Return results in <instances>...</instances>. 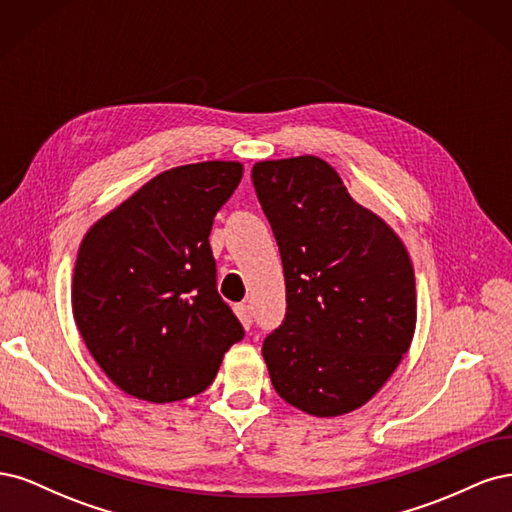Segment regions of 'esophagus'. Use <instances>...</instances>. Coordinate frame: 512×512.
Segmentation results:
<instances>
[{"label": "esophagus", "mask_w": 512, "mask_h": 512, "mask_svg": "<svg viewBox=\"0 0 512 512\" xmlns=\"http://www.w3.org/2000/svg\"><path fill=\"white\" fill-rule=\"evenodd\" d=\"M234 310H236V317L240 319V323H242L244 327H251V323H253L251 306L246 304V302H242V304H236V306H234Z\"/></svg>", "instance_id": "34e87169"}]
</instances>
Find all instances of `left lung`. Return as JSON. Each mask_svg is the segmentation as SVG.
I'll return each instance as SVG.
<instances>
[{"label": "left lung", "mask_w": 512, "mask_h": 512, "mask_svg": "<svg viewBox=\"0 0 512 512\" xmlns=\"http://www.w3.org/2000/svg\"><path fill=\"white\" fill-rule=\"evenodd\" d=\"M251 176L287 287L285 319L261 349L272 385L308 415H344L385 385L412 342L408 251L319 157L259 161Z\"/></svg>", "instance_id": "obj_1"}]
</instances>
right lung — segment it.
<instances>
[{"mask_svg":"<svg viewBox=\"0 0 512 512\" xmlns=\"http://www.w3.org/2000/svg\"><path fill=\"white\" fill-rule=\"evenodd\" d=\"M238 161L157 174L82 238L72 310L110 381L146 402L202 393L244 329L217 291L214 214L242 178Z\"/></svg>","mask_w":512,"mask_h":512,"instance_id":"add662e5","label":"right lung"}]
</instances>
